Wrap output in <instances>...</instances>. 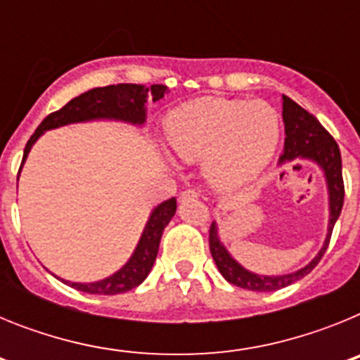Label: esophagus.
<instances>
[{
	"label": "esophagus",
	"instance_id": "esophagus-1",
	"mask_svg": "<svg viewBox=\"0 0 360 360\" xmlns=\"http://www.w3.org/2000/svg\"><path fill=\"white\" fill-rule=\"evenodd\" d=\"M195 200H198V193L193 189H187V191H182V195H180V202H195Z\"/></svg>",
	"mask_w": 360,
	"mask_h": 360
}]
</instances>
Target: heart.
Here are the masks:
<instances>
[{
  "mask_svg": "<svg viewBox=\"0 0 360 360\" xmlns=\"http://www.w3.org/2000/svg\"><path fill=\"white\" fill-rule=\"evenodd\" d=\"M279 136L278 111L263 101L203 97L165 119V139L174 155L203 160V174L218 189L254 180L274 157Z\"/></svg>",
  "mask_w": 360,
  "mask_h": 360,
  "instance_id": "obj_1",
  "label": "heart"
}]
</instances>
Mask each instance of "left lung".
Wrapping results in <instances>:
<instances>
[{"instance_id":"left-lung-1","label":"left lung","mask_w":360,"mask_h":360,"mask_svg":"<svg viewBox=\"0 0 360 360\" xmlns=\"http://www.w3.org/2000/svg\"><path fill=\"white\" fill-rule=\"evenodd\" d=\"M283 122H285V149L279 157V165L287 164L292 160H310L319 165L323 171L324 180H326V189H328V232L324 238V243L317 256L311 259L303 269L288 272L283 276H262L256 272H250L245 266L231 256L224 241L219 240L218 224L212 221L211 231H209V247H211L212 259L218 266L219 274L224 276L229 283L236 287L247 288L254 292H274L279 288H285L297 279L304 278L316 269L317 263L321 262L323 254L326 252L332 236L333 225L341 214L342 202H345V184H342V162L339 146L333 141L326 129L321 126L319 120L310 115L307 110L294 103L290 97L283 95Z\"/></svg>"}]
</instances>
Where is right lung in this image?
Masks as SVG:
<instances>
[{
    "instance_id": "1",
    "label": "right lung",
    "mask_w": 360,
    "mask_h": 360,
    "mask_svg": "<svg viewBox=\"0 0 360 360\" xmlns=\"http://www.w3.org/2000/svg\"><path fill=\"white\" fill-rule=\"evenodd\" d=\"M164 94H167V86L164 84H151V88H146L142 84H111L84 91L79 97L72 98L61 110L50 113L37 126L30 141L27 142L21 167L27 160L32 146L36 144V141L44 131L61 128L66 124L90 122V120H120V122H128L133 126H142L146 122L148 98L153 97V103H157L164 97ZM174 212H176V198L165 200L153 209L131 257L122 269L117 270L115 274L91 283H72L61 278L59 279L65 285H70L86 294L98 295L122 294V292L139 287L151 272L153 263L157 259L162 232L167 227Z\"/></svg>"
}]
</instances>
